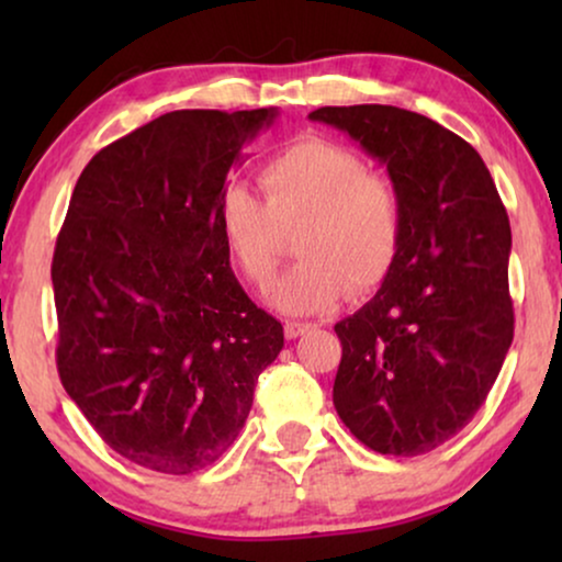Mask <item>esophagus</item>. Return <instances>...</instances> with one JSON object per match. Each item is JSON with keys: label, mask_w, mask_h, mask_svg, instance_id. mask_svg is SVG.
Segmentation results:
<instances>
[{"label": "esophagus", "mask_w": 562, "mask_h": 562, "mask_svg": "<svg viewBox=\"0 0 562 562\" xmlns=\"http://www.w3.org/2000/svg\"><path fill=\"white\" fill-rule=\"evenodd\" d=\"M310 329H312L310 322H286V325H283V335H286L289 340H296V337L310 333Z\"/></svg>", "instance_id": "1"}]
</instances>
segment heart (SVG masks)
<instances>
[{"label": "heart", "instance_id": "b5f03b06", "mask_svg": "<svg viewBox=\"0 0 562 562\" xmlns=\"http://www.w3.org/2000/svg\"><path fill=\"white\" fill-rule=\"evenodd\" d=\"M266 199L233 183L220 199V233L252 286H266L299 229L291 268L271 289L283 314H317L386 279L402 243L404 212L394 183L371 173L358 153L325 137H304L268 160Z\"/></svg>", "mask_w": 562, "mask_h": 562}]
</instances>
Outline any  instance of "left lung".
Segmentation results:
<instances>
[{"label":"left lung","mask_w":562,"mask_h":562,"mask_svg":"<svg viewBox=\"0 0 562 562\" xmlns=\"http://www.w3.org/2000/svg\"><path fill=\"white\" fill-rule=\"evenodd\" d=\"M310 120L381 160L404 212L379 294L335 325V409L381 456H422L475 417L509 352V217L473 145L425 114L356 104Z\"/></svg>","instance_id":"obj_1"}]
</instances>
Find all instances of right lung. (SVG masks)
<instances>
[{"label":"right lung","mask_w":562,"mask_h":562,"mask_svg":"<svg viewBox=\"0 0 562 562\" xmlns=\"http://www.w3.org/2000/svg\"><path fill=\"white\" fill-rule=\"evenodd\" d=\"M279 110H179L83 168L53 252L56 363L114 452L187 475L235 442L283 327L229 268L220 199Z\"/></svg>","instance_id":"obj_1"}]
</instances>
